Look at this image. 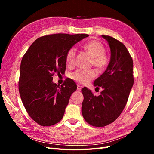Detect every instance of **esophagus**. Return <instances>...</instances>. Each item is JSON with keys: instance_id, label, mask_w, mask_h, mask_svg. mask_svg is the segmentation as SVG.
I'll use <instances>...</instances> for the list:
<instances>
[{"instance_id": "34e87169", "label": "esophagus", "mask_w": 154, "mask_h": 154, "mask_svg": "<svg viewBox=\"0 0 154 154\" xmlns=\"http://www.w3.org/2000/svg\"><path fill=\"white\" fill-rule=\"evenodd\" d=\"M82 86H80V85H77V90L78 91H81V89H82Z\"/></svg>"}]
</instances>
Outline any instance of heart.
Segmentation results:
<instances>
[{"label": "heart", "instance_id": "heart-1", "mask_svg": "<svg viewBox=\"0 0 154 154\" xmlns=\"http://www.w3.org/2000/svg\"><path fill=\"white\" fill-rule=\"evenodd\" d=\"M83 48L92 57L91 63L99 69H105L109 63V59L105 53V47L101 42L92 40L83 45ZM76 49L74 48H70L66 54V61L69 66H72L75 61ZM96 75L94 69H77L70 75L71 79L82 84H87L93 80Z\"/></svg>", "mask_w": 154, "mask_h": 154}]
</instances>
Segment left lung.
<instances>
[{"label": "left lung", "instance_id": "8db88e82", "mask_svg": "<svg viewBox=\"0 0 154 154\" xmlns=\"http://www.w3.org/2000/svg\"><path fill=\"white\" fill-rule=\"evenodd\" d=\"M108 42L110 60L105 71L94 82L103 88L98 96L84 87L82 92L83 118L92 126L103 127L117 119L127 104L134 84L133 60L125 45L110 36L102 35Z\"/></svg>", "mask_w": 154, "mask_h": 154}]
</instances>
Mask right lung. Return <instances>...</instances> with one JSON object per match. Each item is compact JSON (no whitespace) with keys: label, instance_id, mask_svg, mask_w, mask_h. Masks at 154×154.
Wrapping results in <instances>:
<instances>
[{"label":"right lung","instance_id":"right-lung-1","mask_svg":"<svg viewBox=\"0 0 154 154\" xmlns=\"http://www.w3.org/2000/svg\"><path fill=\"white\" fill-rule=\"evenodd\" d=\"M87 36L62 33L42 36L23 57L18 82L20 96L30 117L41 126L53 125L62 119L77 87L69 79L60 86L53 83V76L65 72L68 50Z\"/></svg>","mask_w":154,"mask_h":154}]
</instances>
